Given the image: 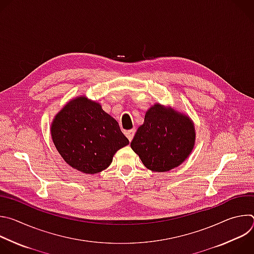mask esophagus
Wrapping results in <instances>:
<instances>
[{
    "instance_id": "obj_1",
    "label": "esophagus",
    "mask_w": 254,
    "mask_h": 254,
    "mask_svg": "<svg viewBox=\"0 0 254 254\" xmlns=\"http://www.w3.org/2000/svg\"><path fill=\"white\" fill-rule=\"evenodd\" d=\"M134 133H135V129H134V128L129 129V130H127V131H126V135H127V137L128 138V140H129V141L133 138Z\"/></svg>"
}]
</instances>
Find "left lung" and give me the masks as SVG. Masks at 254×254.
Returning a JSON list of instances; mask_svg holds the SVG:
<instances>
[{
    "label": "left lung",
    "instance_id": "1",
    "mask_svg": "<svg viewBox=\"0 0 254 254\" xmlns=\"http://www.w3.org/2000/svg\"><path fill=\"white\" fill-rule=\"evenodd\" d=\"M195 136L189 117L157 103L146 113L130 147L144 167L154 172H168L188 158Z\"/></svg>",
    "mask_w": 254,
    "mask_h": 254
}]
</instances>
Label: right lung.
Here are the masks:
<instances>
[{
	"label": "right lung",
	"mask_w": 254,
	"mask_h": 254,
	"mask_svg": "<svg viewBox=\"0 0 254 254\" xmlns=\"http://www.w3.org/2000/svg\"><path fill=\"white\" fill-rule=\"evenodd\" d=\"M51 136L64 161L84 174L105 170L129 142L118 122L85 96L70 100L55 116Z\"/></svg>",
	"instance_id": "1"
}]
</instances>
